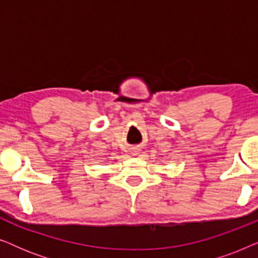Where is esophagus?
Instances as JSON below:
<instances>
[{"instance_id":"esophagus-1","label":"esophagus","mask_w":258,"mask_h":258,"mask_svg":"<svg viewBox=\"0 0 258 258\" xmlns=\"http://www.w3.org/2000/svg\"><path fill=\"white\" fill-rule=\"evenodd\" d=\"M134 153H137V151H136V150H134Z\"/></svg>"}]
</instances>
